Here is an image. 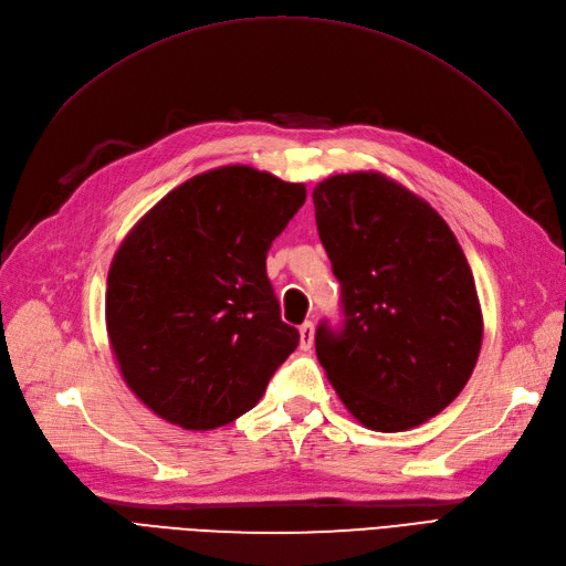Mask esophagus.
<instances>
[{
	"label": "esophagus",
	"instance_id": "34e87169",
	"mask_svg": "<svg viewBox=\"0 0 566 566\" xmlns=\"http://www.w3.org/2000/svg\"><path fill=\"white\" fill-rule=\"evenodd\" d=\"M312 345H314V323L312 321H304L300 325V347L304 352H310Z\"/></svg>",
	"mask_w": 566,
	"mask_h": 566
}]
</instances>
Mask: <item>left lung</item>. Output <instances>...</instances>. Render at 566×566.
I'll return each mask as SVG.
<instances>
[{
  "instance_id": "left-lung-1",
  "label": "left lung",
  "mask_w": 566,
  "mask_h": 566,
  "mask_svg": "<svg viewBox=\"0 0 566 566\" xmlns=\"http://www.w3.org/2000/svg\"><path fill=\"white\" fill-rule=\"evenodd\" d=\"M314 208L342 287V321L316 328L318 361L358 422L416 427L458 397L482 347L465 254L430 205L382 175L325 179Z\"/></svg>"
}]
</instances>
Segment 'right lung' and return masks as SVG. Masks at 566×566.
Segmentation results:
<instances>
[{
	"mask_svg": "<svg viewBox=\"0 0 566 566\" xmlns=\"http://www.w3.org/2000/svg\"><path fill=\"white\" fill-rule=\"evenodd\" d=\"M306 200L302 184L245 165L167 193L119 245L106 323L129 389L184 430H214L262 399L297 349L266 252Z\"/></svg>",
	"mask_w": 566,
	"mask_h": 566,
	"instance_id": "add662e5",
	"label": "right lung"
}]
</instances>
